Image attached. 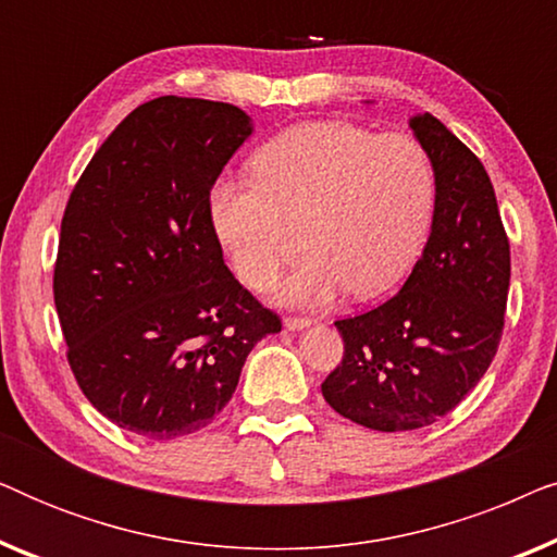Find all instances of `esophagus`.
Masks as SVG:
<instances>
[{
    "label": "esophagus",
    "instance_id": "esophagus-1",
    "mask_svg": "<svg viewBox=\"0 0 557 557\" xmlns=\"http://www.w3.org/2000/svg\"><path fill=\"white\" fill-rule=\"evenodd\" d=\"M284 326L288 332H301V330H307V326H311V319H307V317H286Z\"/></svg>",
    "mask_w": 557,
    "mask_h": 557
}]
</instances>
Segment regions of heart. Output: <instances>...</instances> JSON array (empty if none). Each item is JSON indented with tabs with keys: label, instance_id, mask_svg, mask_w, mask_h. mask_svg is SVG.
<instances>
[{
	"label": "heart",
	"instance_id": "b5f03b06",
	"mask_svg": "<svg viewBox=\"0 0 557 557\" xmlns=\"http://www.w3.org/2000/svg\"><path fill=\"white\" fill-rule=\"evenodd\" d=\"M250 170L253 180L212 185L210 215L235 273L256 292L299 250V231L309 253L281 286L296 307H326L345 288L357 299L391 292L421 253L436 177L406 134L311 121L263 144Z\"/></svg>",
	"mask_w": 557,
	"mask_h": 557
}]
</instances>
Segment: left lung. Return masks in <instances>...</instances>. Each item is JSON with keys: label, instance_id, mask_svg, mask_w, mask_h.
I'll use <instances>...</instances> for the list:
<instances>
[{"label": "left lung", "instance_id": "left-lung-1", "mask_svg": "<svg viewBox=\"0 0 557 557\" xmlns=\"http://www.w3.org/2000/svg\"><path fill=\"white\" fill-rule=\"evenodd\" d=\"M436 177L431 235L398 294L334 322L345 355L322 383L339 416L372 431H416L459 406L497 355L509 240L474 151L431 113L410 119Z\"/></svg>", "mask_w": 557, "mask_h": 557}]
</instances>
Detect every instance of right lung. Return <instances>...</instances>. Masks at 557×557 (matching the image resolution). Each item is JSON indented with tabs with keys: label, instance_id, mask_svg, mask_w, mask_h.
Instances as JSON below:
<instances>
[{
	"label": "right lung",
	"instance_id": "right-lung-1",
	"mask_svg": "<svg viewBox=\"0 0 557 557\" xmlns=\"http://www.w3.org/2000/svg\"><path fill=\"white\" fill-rule=\"evenodd\" d=\"M253 124L238 106L162 96L90 159L60 225L55 309L98 413L141 438L212 423L281 319L227 271L210 189Z\"/></svg>",
	"mask_w": 557,
	"mask_h": 557
}]
</instances>
